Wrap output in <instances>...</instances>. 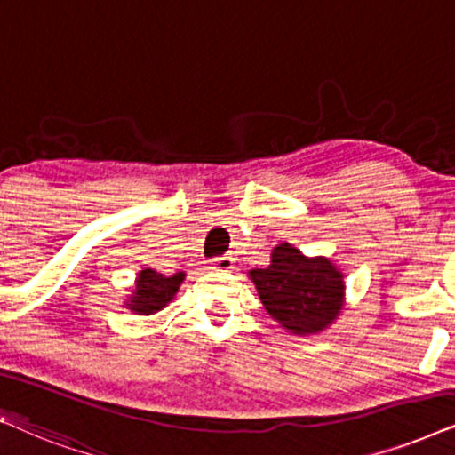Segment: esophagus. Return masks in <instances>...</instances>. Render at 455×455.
I'll list each match as a JSON object with an SVG mask.
<instances>
[{"mask_svg": "<svg viewBox=\"0 0 455 455\" xmlns=\"http://www.w3.org/2000/svg\"><path fill=\"white\" fill-rule=\"evenodd\" d=\"M212 267L214 268H220V270H228V268H233V264H235V258L231 256V254H224V256H216V258H210L208 260Z\"/></svg>", "mask_w": 455, "mask_h": 455, "instance_id": "esophagus-1", "label": "esophagus"}]
</instances>
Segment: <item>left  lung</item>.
<instances>
[{
  "mask_svg": "<svg viewBox=\"0 0 455 455\" xmlns=\"http://www.w3.org/2000/svg\"><path fill=\"white\" fill-rule=\"evenodd\" d=\"M268 268L250 270L273 319L291 333L325 330L342 308V273L327 258H307L290 243L273 250Z\"/></svg>",
  "mask_w": 455,
  "mask_h": 455,
  "instance_id": "left-lung-1",
  "label": "left lung"
}]
</instances>
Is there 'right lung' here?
Masks as SVG:
<instances>
[{
    "mask_svg": "<svg viewBox=\"0 0 455 455\" xmlns=\"http://www.w3.org/2000/svg\"><path fill=\"white\" fill-rule=\"evenodd\" d=\"M182 279H185V273H174L172 277H165V275H161L153 268L140 270L134 296L128 302V308L138 315L157 313V310L164 308L174 298Z\"/></svg>",
    "mask_w": 455,
    "mask_h": 455,
    "instance_id": "obj_1",
    "label": "right lung"
}]
</instances>
